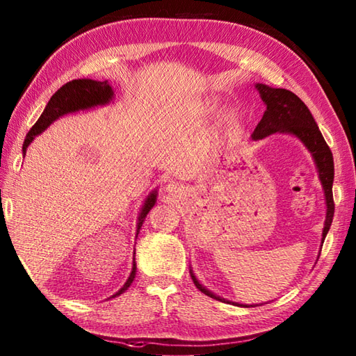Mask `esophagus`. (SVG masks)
Wrapping results in <instances>:
<instances>
[{
    "label": "esophagus",
    "instance_id": "obj_1",
    "mask_svg": "<svg viewBox=\"0 0 356 356\" xmlns=\"http://www.w3.org/2000/svg\"><path fill=\"white\" fill-rule=\"evenodd\" d=\"M176 188H177V185L174 184V182H171V184H168L166 185V191H170V193H172V191H176Z\"/></svg>",
    "mask_w": 356,
    "mask_h": 356
}]
</instances>
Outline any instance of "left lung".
Segmentation results:
<instances>
[{
    "instance_id": "obj_1",
    "label": "left lung",
    "mask_w": 356,
    "mask_h": 356,
    "mask_svg": "<svg viewBox=\"0 0 356 356\" xmlns=\"http://www.w3.org/2000/svg\"><path fill=\"white\" fill-rule=\"evenodd\" d=\"M257 92L260 93L261 101L266 105V110L263 113V118L255 127L254 133L251 134L252 140H261L268 136L274 133H283L291 134L300 139L301 143L307 148L309 153L312 154L314 162L316 165V171H318L320 182L323 185L324 191V200H326V220H324L323 228V237H321V246L323 241L326 238L327 232L330 229L332 220H334V195H332V185H334V156L327 147L326 140H324L323 134L320 131L318 125H316L312 113L309 111L306 104L300 99L297 95L286 88H272L266 84H255ZM190 274L195 287L200 292H203L208 297L214 300L225 301V303H231V301L225 300L218 295L208 291L203 286L197 277L194 275L193 269H190ZM237 306H246L238 305ZM248 307V306H246Z\"/></svg>"
}]
</instances>
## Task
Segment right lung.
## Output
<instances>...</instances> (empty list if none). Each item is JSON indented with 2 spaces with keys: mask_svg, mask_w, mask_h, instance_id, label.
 <instances>
[{
  "mask_svg": "<svg viewBox=\"0 0 356 356\" xmlns=\"http://www.w3.org/2000/svg\"><path fill=\"white\" fill-rule=\"evenodd\" d=\"M113 97H115V92H113L108 81H95V79L84 78V79H73L70 82H67L65 86H63L55 95L50 97V101L47 105H45L42 115L36 120V124L30 128V131L27 133L24 139V143H22V154H26L27 147L32 143V140L36 138V136L47 130V128L55 122L56 119L65 115H70V113L84 111L95 107H102V105L110 104L113 101ZM156 200H157V191L154 190L147 195V199L140 208L138 225H136V237H138L142 225L145 222V217L149 213V209L154 207ZM136 272L138 270H136V261L133 259V268L130 272V277L127 278L125 284L110 298L118 297V295L124 293L128 287H130V284L133 283V280L136 277Z\"/></svg>",
  "mask_w": 356,
  "mask_h": 356,
  "instance_id": "add662e5",
  "label": "right lung"
}]
</instances>
